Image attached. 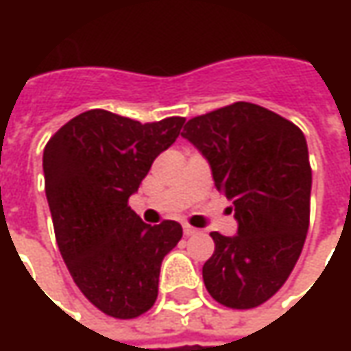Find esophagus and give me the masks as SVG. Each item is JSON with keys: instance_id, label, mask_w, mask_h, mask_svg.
I'll return each mask as SVG.
<instances>
[{"instance_id": "1", "label": "esophagus", "mask_w": 351, "mask_h": 351, "mask_svg": "<svg viewBox=\"0 0 351 351\" xmlns=\"http://www.w3.org/2000/svg\"><path fill=\"white\" fill-rule=\"evenodd\" d=\"M183 234L195 236V234H199V230H197V228H193V226H189V224H185V226H183Z\"/></svg>"}]
</instances>
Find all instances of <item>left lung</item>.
I'll list each match as a JSON object with an SVG mask.
<instances>
[{
	"instance_id": "left-lung-1",
	"label": "left lung",
	"mask_w": 351,
	"mask_h": 351,
	"mask_svg": "<svg viewBox=\"0 0 351 351\" xmlns=\"http://www.w3.org/2000/svg\"><path fill=\"white\" fill-rule=\"evenodd\" d=\"M182 136L209 162L238 223L234 236L210 232L205 287L230 308L265 303L287 281L308 230L313 171L304 134L265 107L238 101L189 119Z\"/></svg>"
}]
</instances>
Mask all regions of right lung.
I'll list each match as a JSON object with an SVG mask.
<instances>
[{
  "mask_svg": "<svg viewBox=\"0 0 351 351\" xmlns=\"http://www.w3.org/2000/svg\"><path fill=\"white\" fill-rule=\"evenodd\" d=\"M183 123L169 117L142 125L91 109L68 121L45 148V191L64 263L109 317H141L156 303L162 260L182 240V224L142 223L128 197Z\"/></svg>",
  "mask_w": 351,
  "mask_h": 351,
  "instance_id": "right-lung-1",
  "label": "right lung"
}]
</instances>
